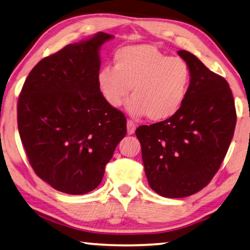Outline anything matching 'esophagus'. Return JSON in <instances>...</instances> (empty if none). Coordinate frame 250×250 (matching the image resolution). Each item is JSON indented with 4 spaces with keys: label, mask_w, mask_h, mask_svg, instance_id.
<instances>
[{
    "label": "esophagus",
    "mask_w": 250,
    "mask_h": 250,
    "mask_svg": "<svg viewBox=\"0 0 250 250\" xmlns=\"http://www.w3.org/2000/svg\"><path fill=\"white\" fill-rule=\"evenodd\" d=\"M126 131H128V134H132L136 131V125L132 121L126 122Z\"/></svg>",
    "instance_id": "obj_1"
}]
</instances>
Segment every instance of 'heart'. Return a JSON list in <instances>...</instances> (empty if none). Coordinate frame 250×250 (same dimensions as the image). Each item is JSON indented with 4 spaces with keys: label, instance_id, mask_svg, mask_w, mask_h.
<instances>
[{
    "label": "heart",
    "instance_id": "b5f03b06",
    "mask_svg": "<svg viewBox=\"0 0 250 250\" xmlns=\"http://www.w3.org/2000/svg\"><path fill=\"white\" fill-rule=\"evenodd\" d=\"M113 68L98 71L96 82L105 104L118 109L129 97L126 110L134 118L168 120L179 112L187 99L191 71L184 59L168 57L152 44H133L118 49Z\"/></svg>",
    "mask_w": 250,
    "mask_h": 250
}]
</instances>
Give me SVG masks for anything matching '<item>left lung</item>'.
Wrapping results in <instances>:
<instances>
[{"instance_id":"1","label":"left lung","mask_w":250,"mask_h":250,"mask_svg":"<svg viewBox=\"0 0 250 250\" xmlns=\"http://www.w3.org/2000/svg\"><path fill=\"white\" fill-rule=\"evenodd\" d=\"M178 54L191 71L184 105L168 120L136 130L150 188L167 198L191 196L210 182L228 151L237 119L228 82L188 51Z\"/></svg>"}]
</instances>
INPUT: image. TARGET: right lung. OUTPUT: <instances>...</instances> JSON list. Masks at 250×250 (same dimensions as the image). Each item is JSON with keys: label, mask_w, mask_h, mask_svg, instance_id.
I'll use <instances>...</instances> for the list:
<instances>
[{"label": "right lung", "mask_w": 250, "mask_h": 250, "mask_svg": "<svg viewBox=\"0 0 250 250\" xmlns=\"http://www.w3.org/2000/svg\"><path fill=\"white\" fill-rule=\"evenodd\" d=\"M113 35L92 38L42 59L19 97L18 126L34 172L69 195L96 189L126 134V119L105 104L96 77L99 51Z\"/></svg>", "instance_id": "right-lung-1"}]
</instances>
